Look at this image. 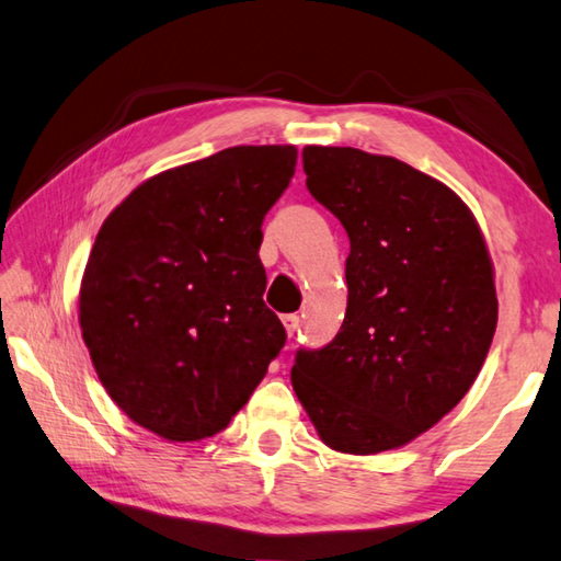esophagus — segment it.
I'll use <instances>...</instances> for the list:
<instances>
[{"label": "esophagus", "mask_w": 561, "mask_h": 561, "mask_svg": "<svg viewBox=\"0 0 561 561\" xmlns=\"http://www.w3.org/2000/svg\"><path fill=\"white\" fill-rule=\"evenodd\" d=\"M283 328H286L288 337H293L300 328V318L298 316H283Z\"/></svg>", "instance_id": "esophagus-1"}]
</instances>
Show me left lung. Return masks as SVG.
I'll return each mask as SVG.
<instances>
[{
	"instance_id": "left-lung-1",
	"label": "left lung",
	"mask_w": 561,
	"mask_h": 561,
	"mask_svg": "<svg viewBox=\"0 0 561 561\" xmlns=\"http://www.w3.org/2000/svg\"><path fill=\"white\" fill-rule=\"evenodd\" d=\"M302 170L350 236V293L335 340L296 355L293 389L332 450L401 448L468 394L488 357L485 239L454 190L394 157L308 145Z\"/></svg>"
}]
</instances>
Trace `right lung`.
<instances>
[{
	"instance_id": "obj_1",
	"label": "right lung",
	"mask_w": 561,
	"mask_h": 561,
	"mask_svg": "<svg viewBox=\"0 0 561 561\" xmlns=\"http://www.w3.org/2000/svg\"><path fill=\"white\" fill-rule=\"evenodd\" d=\"M296 162L293 145L229 147L150 176L103 221L78 322L137 426L180 444L219 434L286 345L259 249Z\"/></svg>"
}]
</instances>
